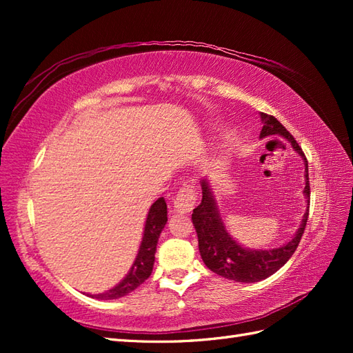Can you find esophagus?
<instances>
[{
  "label": "esophagus",
  "instance_id": "1",
  "mask_svg": "<svg viewBox=\"0 0 353 353\" xmlns=\"http://www.w3.org/2000/svg\"><path fill=\"white\" fill-rule=\"evenodd\" d=\"M199 196L196 188L191 183H185L183 188L177 192V196L174 199V209L179 214H188L191 212L194 206H196Z\"/></svg>",
  "mask_w": 353,
  "mask_h": 353
}]
</instances>
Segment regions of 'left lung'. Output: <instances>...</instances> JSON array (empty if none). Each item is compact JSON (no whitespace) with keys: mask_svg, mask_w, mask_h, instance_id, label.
Returning <instances> with one entry per match:
<instances>
[{"mask_svg":"<svg viewBox=\"0 0 353 353\" xmlns=\"http://www.w3.org/2000/svg\"><path fill=\"white\" fill-rule=\"evenodd\" d=\"M261 119L264 125L261 130V138L277 134L287 139L292 150L301 154L305 165V188L303 196L306 199V211L302 216L301 226L296 230L290 241L276 249H245L232 236L224 221L221 219L220 208L216 203L215 192L211 186V181L208 177L201 179V203L192 211V224L196 228L199 236V250L201 259L211 272L219 276L226 277L230 281L253 283L276 273L277 270L287 264V261L296 252L303 230L308 221L310 212V177H308V161L299 147L297 141L292 134L277 121L272 115L261 114Z\"/></svg>","mask_w":353,"mask_h":353,"instance_id":"8db88e82","label":"left lung"}]
</instances>
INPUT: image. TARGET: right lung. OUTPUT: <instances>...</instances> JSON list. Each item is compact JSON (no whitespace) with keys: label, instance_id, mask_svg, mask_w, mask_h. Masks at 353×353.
Listing matches in <instances>:
<instances>
[{"label":"right lung","instance_id":"add662e5","mask_svg":"<svg viewBox=\"0 0 353 353\" xmlns=\"http://www.w3.org/2000/svg\"><path fill=\"white\" fill-rule=\"evenodd\" d=\"M167 221H168L167 203H165L163 197H161L157 199L148 209L144 234H142V241H141L137 258H134L133 264L129 270V273H127L124 276V279L119 283H117L114 288L100 292V294H89V296L100 299V301H112V299H119V297L127 296L133 290H137L142 282H145L153 272L157 239H159L161 232L165 228Z\"/></svg>","mask_w":353,"mask_h":353}]
</instances>
